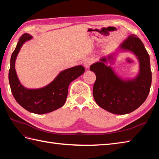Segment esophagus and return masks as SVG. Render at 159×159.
<instances>
[{
  "mask_svg": "<svg viewBox=\"0 0 159 159\" xmlns=\"http://www.w3.org/2000/svg\"><path fill=\"white\" fill-rule=\"evenodd\" d=\"M92 63H93V59H90V58L89 59H86L85 61V62H84V66H85V67H86V68L89 69V66L92 65Z\"/></svg>",
  "mask_w": 159,
  "mask_h": 159,
  "instance_id": "1",
  "label": "esophagus"
}]
</instances>
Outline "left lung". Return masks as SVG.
I'll list each match as a JSON object with an SVG mask.
<instances>
[{
	"label": "left lung",
	"mask_w": 159,
	"mask_h": 159,
	"mask_svg": "<svg viewBox=\"0 0 159 159\" xmlns=\"http://www.w3.org/2000/svg\"><path fill=\"white\" fill-rule=\"evenodd\" d=\"M119 52L133 53L140 63L138 74L133 79H122L110 66ZM90 70L96 74L93 95L96 104L109 112L124 115L133 112L142 104L149 94L152 83L150 57L143 43L131 35L118 47L116 52L102 57L92 64Z\"/></svg>",
	"instance_id": "1"
}]
</instances>
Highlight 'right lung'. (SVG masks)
Returning <instances> with one entry per match:
<instances>
[{
    "instance_id": "right-lung-1",
    "label": "right lung",
    "mask_w": 159,
    "mask_h": 159,
    "mask_svg": "<svg viewBox=\"0 0 159 159\" xmlns=\"http://www.w3.org/2000/svg\"><path fill=\"white\" fill-rule=\"evenodd\" d=\"M32 38L33 37L28 33H25L20 38L10 60L9 81L13 96L20 106L31 113L45 114L63 106L67 96L69 85L85 72V67L77 66L64 70L51 83L42 88H26L17 76L15 63L24 43Z\"/></svg>"
}]
</instances>
